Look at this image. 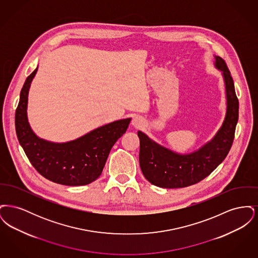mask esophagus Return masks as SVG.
<instances>
[{"label": "esophagus", "mask_w": 258, "mask_h": 258, "mask_svg": "<svg viewBox=\"0 0 258 258\" xmlns=\"http://www.w3.org/2000/svg\"><path fill=\"white\" fill-rule=\"evenodd\" d=\"M133 124L136 126V127H139L140 126V124H141V122H140V120L139 119H137V118H135L134 120H133Z\"/></svg>", "instance_id": "1"}]
</instances>
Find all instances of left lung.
Returning <instances> with one entry per match:
<instances>
[{
    "instance_id": "8db88e82",
    "label": "left lung",
    "mask_w": 258,
    "mask_h": 258,
    "mask_svg": "<svg viewBox=\"0 0 258 258\" xmlns=\"http://www.w3.org/2000/svg\"><path fill=\"white\" fill-rule=\"evenodd\" d=\"M216 67L224 77L227 109L220 131L209 143L189 155H179L161 147L141 132L137 133L140 141V168L151 184L165 188L197 184L214 171L228 155L239 118V100L225 61L217 56Z\"/></svg>"
}]
</instances>
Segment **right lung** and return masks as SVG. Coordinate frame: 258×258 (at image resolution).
I'll list each match as a JSON object with an SVG mask.
<instances>
[{
    "mask_svg": "<svg viewBox=\"0 0 258 258\" xmlns=\"http://www.w3.org/2000/svg\"><path fill=\"white\" fill-rule=\"evenodd\" d=\"M37 71V68L27 77L20 92L15 111L18 141L32 165L47 180L64 185L90 184L100 176L111 148L125 133L131 119L102 125L68 143H52L38 138L27 119L28 92Z\"/></svg>",
    "mask_w": 258,
    "mask_h": 258,
    "instance_id": "right-lung-1",
    "label": "right lung"
}]
</instances>
